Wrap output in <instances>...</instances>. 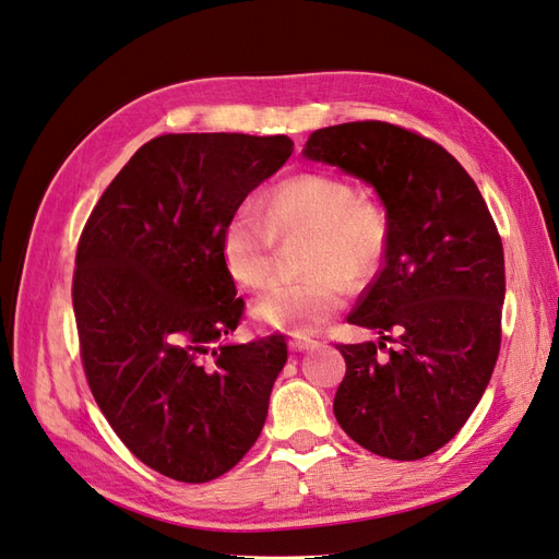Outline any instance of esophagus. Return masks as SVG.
I'll return each instance as SVG.
<instances>
[{"label": "esophagus", "instance_id": "esophagus-1", "mask_svg": "<svg viewBox=\"0 0 559 559\" xmlns=\"http://www.w3.org/2000/svg\"><path fill=\"white\" fill-rule=\"evenodd\" d=\"M316 346H318L316 338H308V336H296V338H292V342H289V348L296 350V353L308 350V348H316Z\"/></svg>", "mask_w": 559, "mask_h": 559}]
</instances>
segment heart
I'll use <instances>...</instances> for the list:
<instances>
[{
	"label": "heart",
	"mask_w": 559,
	"mask_h": 559,
	"mask_svg": "<svg viewBox=\"0 0 559 559\" xmlns=\"http://www.w3.org/2000/svg\"><path fill=\"white\" fill-rule=\"evenodd\" d=\"M308 235V275L280 282L253 304V318L275 330L310 334L342 310L350 287L374 277L389 247V221L379 201L344 177L301 173L272 187L267 215L241 203L223 227V261L241 287L261 289L275 267L277 237Z\"/></svg>",
	"instance_id": "heart-1"
}]
</instances>
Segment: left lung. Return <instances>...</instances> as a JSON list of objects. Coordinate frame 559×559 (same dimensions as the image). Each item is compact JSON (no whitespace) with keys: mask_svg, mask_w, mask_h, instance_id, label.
Masks as SVG:
<instances>
[{"mask_svg":"<svg viewBox=\"0 0 559 559\" xmlns=\"http://www.w3.org/2000/svg\"><path fill=\"white\" fill-rule=\"evenodd\" d=\"M304 156L370 182L389 221L382 270L348 316L379 342L336 344V421L374 455L427 457L491 382L506 298L498 227L467 170L413 130L342 122L312 132Z\"/></svg>","mask_w":559,"mask_h":559,"instance_id":"8db88e82","label":"left lung"}]
</instances>
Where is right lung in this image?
I'll return each instance as SVG.
<instances>
[{
    "label": "right lung",
    "instance_id": "obj_1",
    "mask_svg": "<svg viewBox=\"0 0 559 559\" xmlns=\"http://www.w3.org/2000/svg\"><path fill=\"white\" fill-rule=\"evenodd\" d=\"M287 134H160L106 187L78 241L73 310L94 401L175 481L233 469L261 437L282 334L225 344L243 316L223 261L229 213L294 152Z\"/></svg>",
    "mask_w": 559,
    "mask_h": 559
}]
</instances>
